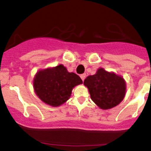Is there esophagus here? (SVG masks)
Returning <instances> with one entry per match:
<instances>
[{"label":"esophagus","instance_id":"34e87169","mask_svg":"<svg viewBox=\"0 0 151 151\" xmlns=\"http://www.w3.org/2000/svg\"><path fill=\"white\" fill-rule=\"evenodd\" d=\"M80 77H81V79H82V81H84V79H85V78H86V74H81Z\"/></svg>","mask_w":151,"mask_h":151}]
</instances>
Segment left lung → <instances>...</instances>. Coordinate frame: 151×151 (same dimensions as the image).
<instances>
[{
	"instance_id": "obj_1",
	"label": "left lung",
	"mask_w": 151,
	"mask_h": 151,
	"mask_svg": "<svg viewBox=\"0 0 151 151\" xmlns=\"http://www.w3.org/2000/svg\"><path fill=\"white\" fill-rule=\"evenodd\" d=\"M84 84L89 89L92 101L102 109L116 106L125 96L124 79L102 68L99 69L96 74L86 77Z\"/></svg>"
}]
</instances>
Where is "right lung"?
I'll return each instance as SVG.
<instances>
[{
  "mask_svg": "<svg viewBox=\"0 0 151 151\" xmlns=\"http://www.w3.org/2000/svg\"><path fill=\"white\" fill-rule=\"evenodd\" d=\"M82 83L77 74L68 72L63 65L39 71L34 79L36 94L42 101L58 106L70 97L74 86Z\"/></svg>",
  "mask_w": 151,
  "mask_h": 151,
  "instance_id": "right-lung-1",
  "label": "right lung"
}]
</instances>
